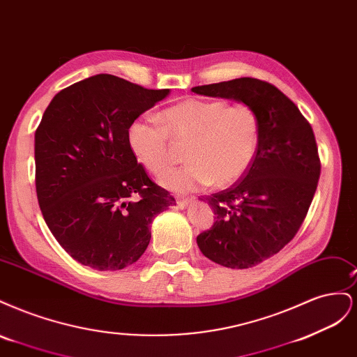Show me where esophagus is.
Instances as JSON below:
<instances>
[{"mask_svg": "<svg viewBox=\"0 0 357 357\" xmlns=\"http://www.w3.org/2000/svg\"><path fill=\"white\" fill-rule=\"evenodd\" d=\"M193 201V198L192 197H189V198H185V197H177V205L180 208H186L188 205L190 204Z\"/></svg>", "mask_w": 357, "mask_h": 357, "instance_id": "esophagus-1", "label": "esophagus"}]
</instances>
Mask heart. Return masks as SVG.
I'll return each mask as SVG.
<instances>
[{"instance_id":"heart-1","label":"heart","mask_w":357,"mask_h":357,"mask_svg":"<svg viewBox=\"0 0 357 357\" xmlns=\"http://www.w3.org/2000/svg\"><path fill=\"white\" fill-rule=\"evenodd\" d=\"M162 125L138 117L128 128L134 156L153 174L174 160L176 144L188 146V165L160 176L172 192H190L211 183L228 188L245 176L261 143V121L253 107L223 100L189 98L159 114Z\"/></svg>"}]
</instances>
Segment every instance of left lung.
Segmentation results:
<instances>
[{"instance_id":"1","label":"left lung","mask_w":357,"mask_h":357,"mask_svg":"<svg viewBox=\"0 0 357 357\" xmlns=\"http://www.w3.org/2000/svg\"><path fill=\"white\" fill-rule=\"evenodd\" d=\"M192 92L235 100L256 110L261 143L245 176L207 201L215 214L197 236L199 250L226 268H252L274 256L304 222L320 177L314 132L298 107L274 84L241 77Z\"/></svg>"}]
</instances>
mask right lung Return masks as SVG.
I'll return each mask as SVG.
<instances>
[{
    "label": "right lung",
    "mask_w": 357,
    "mask_h": 357,
    "mask_svg": "<svg viewBox=\"0 0 357 357\" xmlns=\"http://www.w3.org/2000/svg\"><path fill=\"white\" fill-rule=\"evenodd\" d=\"M169 89L96 74L58 92L36 131V189L50 232L98 271L137 262L155 215L174 205L128 144V128Z\"/></svg>",
    "instance_id": "1"
}]
</instances>
